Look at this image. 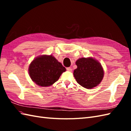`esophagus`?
I'll use <instances>...</instances> for the list:
<instances>
[{
    "label": "esophagus",
    "instance_id": "obj_1",
    "mask_svg": "<svg viewBox=\"0 0 131 131\" xmlns=\"http://www.w3.org/2000/svg\"><path fill=\"white\" fill-rule=\"evenodd\" d=\"M66 70L69 71H72V69L70 67H68V68H66Z\"/></svg>",
    "mask_w": 131,
    "mask_h": 131
}]
</instances>
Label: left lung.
<instances>
[{
  "instance_id": "1",
  "label": "left lung",
  "mask_w": 131,
  "mask_h": 131,
  "mask_svg": "<svg viewBox=\"0 0 131 131\" xmlns=\"http://www.w3.org/2000/svg\"><path fill=\"white\" fill-rule=\"evenodd\" d=\"M77 69L74 76L78 84L85 88H92L101 82L104 70L98 61L93 58H81L76 61Z\"/></svg>"
}]
</instances>
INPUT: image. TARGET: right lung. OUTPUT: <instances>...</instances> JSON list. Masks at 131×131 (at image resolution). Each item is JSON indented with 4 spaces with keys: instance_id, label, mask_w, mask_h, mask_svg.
I'll list each match as a JSON object with an SVG mask.
<instances>
[{
    "instance_id": "add662e5",
    "label": "right lung",
    "mask_w": 131,
    "mask_h": 131,
    "mask_svg": "<svg viewBox=\"0 0 131 131\" xmlns=\"http://www.w3.org/2000/svg\"><path fill=\"white\" fill-rule=\"evenodd\" d=\"M65 71V68L52 55L37 57L30 63L29 68L31 79L41 87L52 85Z\"/></svg>"
}]
</instances>
